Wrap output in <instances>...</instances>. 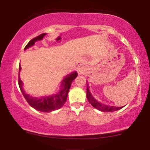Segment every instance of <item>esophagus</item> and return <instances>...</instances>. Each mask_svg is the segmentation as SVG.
Returning <instances> with one entry per match:
<instances>
[{"instance_id": "obj_1", "label": "esophagus", "mask_w": 150, "mask_h": 150, "mask_svg": "<svg viewBox=\"0 0 150 150\" xmlns=\"http://www.w3.org/2000/svg\"><path fill=\"white\" fill-rule=\"evenodd\" d=\"M80 67V68H78V70H79V72H82V71H84V70H85V68H84V67H80V66H79Z\"/></svg>"}]
</instances>
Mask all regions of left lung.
Masks as SVG:
<instances>
[{
	"label": "left lung",
	"mask_w": 150,
	"mask_h": 150,
	"mask_svg": "<svg viewBox=\"0 0 150 150\" xmlns=\"http://www.w3.org/2000/svg\"><path fill=\"white\" fill-rule=\"evenodd\" d=\"M87 100L92 106L96 108L97 109L99 110V111H103V112H113V111H117V110L121 109L123 106L122 107H118V106H108V105H105L102 103L98 101L97 99H94V97L91 94L89 89L88 88V86H87Z\"/></svg>",
	"instance_id": "left-lung-1"
}]
</instances>
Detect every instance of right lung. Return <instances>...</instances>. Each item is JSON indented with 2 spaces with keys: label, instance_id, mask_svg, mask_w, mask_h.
<instances>
[{
  "label": "right lung",
  "instance_id": "1",
  "mask_svg": "<svg viewBox=\"0 0 150 150\" xmlns=\"http://www.w3.org/2000/svg\"><path fill=\"white\" fill-rule=\"evenodd\" d=\"M46 34V33L42 34L38 36V37L32 39L27 44L25 49H28V48L33 46L37 41L42 40V39ZM20 70H21V67H20V65L19 71H20ZM77 76V72H73V73H70V75H68L66 77H65V78L62 81L61 89L59 92H58V93L53 94L52 96H44V97L39 98L32 97L29 94H27V93H25L23 88H22V82L20 80V76H19L18 84L24 97L25 98L26 100L32 107L38 110V111H43V112H50V111L57 110L63 106V104H65V102L67 100L68 94V92H69L72 82L76 78Z\"/></svg>",
  "mask_w": 150,
  "mask_h": 150
}]
</instances>
